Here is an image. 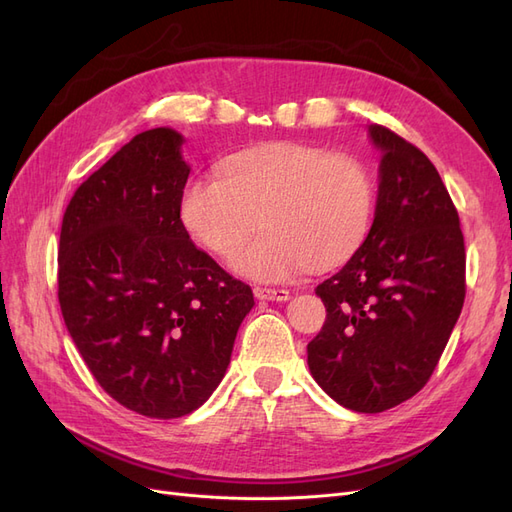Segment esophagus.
Wrapping results in <instances>:
<instances>
[{"label": "esophagus", "instance_id": "34e87169", "mask_svg": "<svg viewBox=\"0 0 512 512\" xmlns=\"http://www.w3.org/2000/svg\"><path fill=\"white\" fill-rule=\"evenodd\" d=\"M254 297L260 301H288L290 292L286 288H254Z\"/></svg>", "mask_w": 512, "mask_h": 512}]
</instances>
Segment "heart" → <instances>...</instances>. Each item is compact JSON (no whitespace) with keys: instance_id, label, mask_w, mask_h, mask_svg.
I'll use <instances>...</instances> for the list:
<instances>
[{"instance_id":"heart-1","label":"heart","mask_w":512,"mask_h":512,"mask_svg":"<svg viewBox=\"0 0 512 512\" xmlns=\"http://www.w3.org/2000/svg\"><path fill=\"white\" fill-rule=\"evenodd\" d=\"M376 190L350 156L305 143H277L230 158L220 175H196L183 188L179 215L192 239L235 258L258 282H286L305 267L327 269L350 258L371 228Z\"/></svg>"}]
</instances>
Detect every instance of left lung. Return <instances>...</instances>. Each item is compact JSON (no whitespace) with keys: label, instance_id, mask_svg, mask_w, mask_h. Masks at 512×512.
<instances>
[{"label":"left lung","instance_id":"8db88e82","mask_svg":"<svg viewBox=\"0 0 512 512\" xmlns=\"http://www.w3.org/2000/svg\"><path fill=\"white\" fill-rule=\"evenodd\" d=\"M382 151L374 224L316 294L327 307L307 344L314 380L339 406L376 414L423 389L466 299L459 215L436 166L371 123Z\"/></svg>","mask_w":512,"mask_h":512}]
</instances>
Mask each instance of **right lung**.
Wrapping results in <instances>:
<instances>
[{
    "instance_id": "obj_1",
    "label": "right lung",
    "mask_w": 512,
    "mask_h": 512,
    "mask_svg": "<svg viewBox=\"0 0 512 512\" xmlns=\"http://www.w3.org/2000/svg\"><path fill=\"white\" fill-rule=\"evenodd\" d=\"M183 136L136 134L79 185L59 235L57 297L83 361L121 406L194 412L218 389L252 288L192 243Z\"/></svg>"
}]
</instances>
